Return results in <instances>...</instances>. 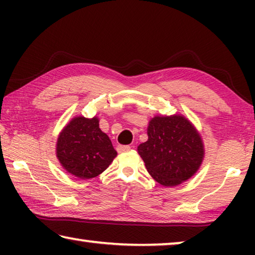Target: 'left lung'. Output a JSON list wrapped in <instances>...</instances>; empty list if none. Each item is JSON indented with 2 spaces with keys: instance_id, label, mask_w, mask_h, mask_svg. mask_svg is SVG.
Masks as SVG:
<instances>
[{
  "instance_id": "8db88e82",
  "label": "left lung",
  "mask_w": 255,
  "mask_h": 255,
  "mask_svg": "<svg viewBox=\"0 0 255 255\" xmlns=\"http://www.w3.org/2000/svg\"><path fill=\"white\" fill-rule=\"evenodd\" d=\"M98 116H76L59 132L56 156L68 173L92 179L108 169L117 156L109 136L99 127Z\"/></svg>"
}]
</instances>
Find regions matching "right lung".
<instances>
[{
	"label": "right lung",
	"instance_id": "obj_1",
	"mask_svg": "<svg viewBox=\"0 0 255 255\" xmlns=\"http://www.w3.org/2000/svg\"><path fill=\"white\" fill-rule=\"evenodd\" d=\"M148 139L137 147L150 176L164 187L184 182L199 170L205 156L199 131L182 115L155 116Z\"/></svg>",
	"mask_w": 255,
	"mask_h": 255
}]
</instances>
